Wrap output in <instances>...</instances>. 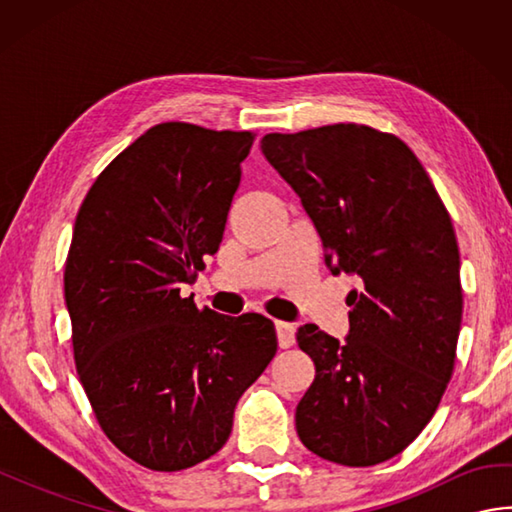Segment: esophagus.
<instances>
[{"label":"esophagus","mask_w":512,"mask_h":512,"mask_svg":"<svg viewBox=\"0 0 512 512\" xmlns=\"http://www.w3.org/2000/svg\"><path fill=\"white\" fill-rule=\"evenodd\" d=\"M275 328H277V341H279V347H292L295 345V341H297V330H295V325H290V323H286V321H277L275 323Z\"/></svg>","instance_id":"34e87169"}]
</instances>
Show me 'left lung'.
Instances as JSON below:
<instances>
[{"mask_svg": "<svg viewBox=\"0 0 512 512\" xmlns=\"http://www.w3.org/2000/svg\"><path fill=\"white\" fill-rule=\"evenodd\" d=\"M262 151L317 226L332 275L363 281L347 297L345 343L312 323L297 332L317 367L297 433L323 460L380 464L427 427L453 374L462 286L451 217L416 154L372 127L266 134Z\"/></svg>", "mask_w": 512, "mask_h": 512, "instance_id": "8db88e82", "label": "left lung"}]
</instances>
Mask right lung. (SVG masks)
<instances>
[{"label":"right lung","instance_id":"add662e5","mask_svg":"<svg viewBox=\"0 0 512 512\" xmlns=\"http://www.w3.org/2000/svg\"><path fill=\"white\" fill-rule=\"evenodd\" d=\"M253 138L160 123L105 167L76 215L63 277L76 372L105 436L151 471L220 451L277 352L262 314L180 297L220 248Z\"/></svg>","mask_w":512,"mask_h":512}]
</instances>
